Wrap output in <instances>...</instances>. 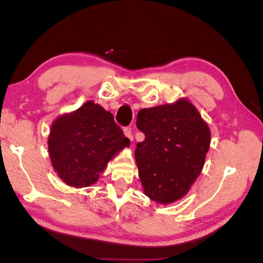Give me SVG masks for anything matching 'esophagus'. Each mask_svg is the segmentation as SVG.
Instances as JSON below:
<instances>
[{"mask_svg": "<svg viewBox=\"0 0 263 263\" xmlns=\"http://www.w3.org/2000/svg\"><path fill=\"white\" fill-rule=\"evenodd\" d=\"M124 135L125 136L128 138L130 141H133L134 140V137H133V134H132V132H130V129L129 128H124Z\"/></svg>", "mask_w": 263, "mask_h": 263, "instance_id": "34e87169", "label": "esophagus"}]
</instances>
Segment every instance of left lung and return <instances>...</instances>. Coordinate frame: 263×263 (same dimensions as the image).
I'll return each instance as SVG.
<instances>
[{"instance_id": "left-lung-1", "label": "left lung", "mask_w": 263, "mask_h": 263, "mask_svg": "<svg viewBox=\"0 0 263 263\" xmlns=\"http://www.w3.org/2000/svg\"><path fill=\"white\" fill-rule=\"evenodd\" d=\"M136 126L145 134L135 158L145 194L170 204L184 196L200 176L211 144V130L186 99L142 108Z\"/></svg>"}]
</instances>
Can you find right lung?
Masks as SVG:
<instances>
[{"label":"right lung","instance_id":"obj_1","mask_svg":"<svg viewBox=\"0 0 263 263\" xmlns=\"http://www.w3.org/2000/svg\"><path fill=\"white\" fill-rule=\"evenodd\" d=\"M129 144L113 114L87 101L52 123L48 151L54 171L67 185L86 187L97 183L110 159Z\"/></svg>","mask_w":263,"mask_h":263}]
</instances>
